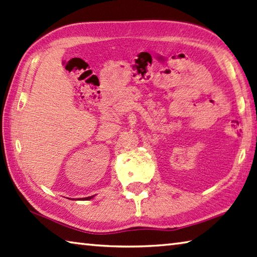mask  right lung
Instances as JSON below:
<instances>
[{
	"label": "right lung",
	"instance_id": "right-lung-1",
	"mask_svg": "<svg viewBox=\"0 0 257 257\" xmlns=\"http://www.w3.org/2000/svg\"><path fill=\"white\" fill-rule=\"evenodd\" d=\"M93 197H94V195H92V197H87V198H84L83 200H91Z\"/></svg>",
	"mask_w": 257,
	"mask_h": 257
}]
</instances>
